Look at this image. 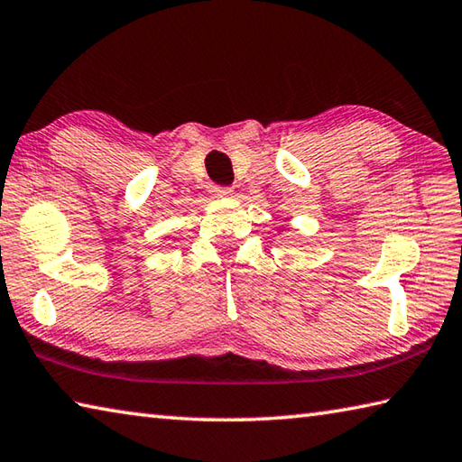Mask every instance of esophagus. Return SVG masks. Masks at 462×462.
Segmentation results:
<instances>
[{
    "mask_svg": "<svg viewBox=\"0 0 462 462\" xmlns=\"http://www.w3.org/2000/svg\"><path fill=\"white\" fill-rule=\"evenodd\" d=\"M212 196L214 198H228V196H232V188H228V186H212Z\"/></svg>",
    "mask_w": 462,
    "mask_h": 462,
    "instance_id": "34e87169",
    "label": "esophagus"
}]
</instances>
